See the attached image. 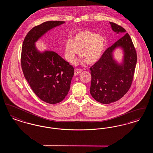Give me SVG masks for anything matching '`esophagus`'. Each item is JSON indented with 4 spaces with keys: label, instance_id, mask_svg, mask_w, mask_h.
Wrapping results in <instances>:
<instances>
[{
    "label": "esophagus",
    "instance_id": "esophagus-1",
    "mask_svg": "<svg viewBox=\"0 0 153 153\" xmlns=\"http://www.w3.org/2000/svg\"><path fill=\"white\" fill-rule=\"evenodd\" d=\"M82 72V70H79V69H75V72H74V74L75 75H78L79 74H80Z\"/></svg>",
    "mask_w": 153,
    "mask_h": 153
}]
</instances>
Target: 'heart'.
<instances>
[{
	"label": "heart",
	"instance_id": "b5f03b06",
	"mask_svg": "<svg viewBox=\"0 0 153 153\" xmlns=\"http://www.w3.org/2000/svg\"><path fill=\"white\" fill-rule=\"evenodd\" d=\"M106 45V41L102 34L90 30H80L68 40L65 44L67 60L74 63L80 53L81 59L88 65L97 63L102 56Z\"/></svg>",
	"mask_w": 153,
	"mask_h": 153
}]
</instances>
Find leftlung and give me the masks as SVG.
I'll list each match as a JSON object with an SVG mask.
<instances>
[{"label": "left lung", "mask_w": 153, "mask_h": 153, "mask_svg": "<svg viewBox=\"0 0 153 153\" xmlns=\"http://www.w3.org/2000/svg\"><path fill=\"white\" fill-rule=\"evenodd\" d=\"M109 23L113 31L123 36L107 49L101 59L90 68V93L97 101L104 104L120 100L128 91L137 61L136 51L129 35L120 26ZM117 48H120L123 52L120 62L114 56Z\"/></svg>", "instance_id": "8db88e82"}]
</instances>
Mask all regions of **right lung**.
<instances>
[{
    "instance_id": "obj_1",
    "label": "right lung",
    "mask_w": 153,
    "mask_h": 153,
    "mask_svg": "<svg viewBox=\"0 0 153 153\" xmlns=\"http://www.w3.org/2000/svg\"><path fill=\"white\" fill-rule=\"evenodd\" d=\"M65 21H47L32 29L25 38L21 66L25 78L34 93L43 101L55 104L62 101L70 88L74 69L53 51H40L36 42Z\"/></svg>"
}]
</instances>
